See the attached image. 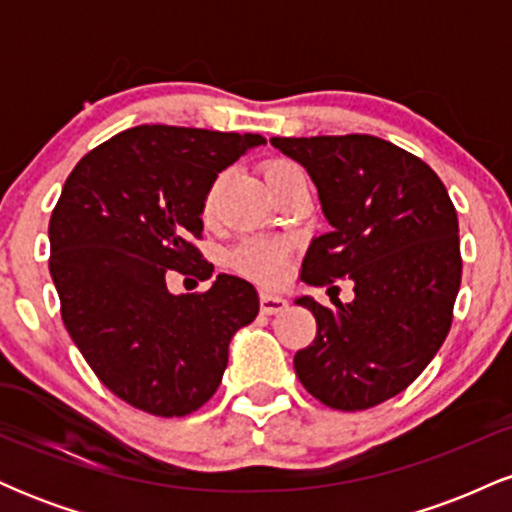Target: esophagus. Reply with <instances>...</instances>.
<instances>
[{"label": "esophagus", "mask_w": 512, "mask_h": 512, "mask_svg": "<svg viewBox=\"0 0 512 512\" xmlns=\"http://www.w3.org/2000/svg\"><path fill=\"white\" fill-rule=\"evenodd\" d=\"M289 305V301H286L284 296H276V293H269V291H262L260 293V308L264 315H276L281 313V310Z\"/></svg>", "instance_id": "1"}]
</instances>
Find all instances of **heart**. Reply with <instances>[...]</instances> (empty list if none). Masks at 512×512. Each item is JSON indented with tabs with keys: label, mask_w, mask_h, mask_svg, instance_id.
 I'll return each instance as SVG.
<instances>
[{
	"label": "heart",
	"mask_w": 512,
	"mask_h": 512,
	"mask_svg": "<svg viewBox=\"0 0 512 512\" xmlns=\"http://www.w3.org/2000/svg\"><path fill=\"white\" fill-rule=\"evenodd\" d=\"M296 170L301 168L291 161H269L264 166V180L272 187ZM286 262H289V245L279 238H248L231 252V267L260 284H279L286 274Z\"/></svg>",
	"instance_id": "obj_1"
}]
</instances>
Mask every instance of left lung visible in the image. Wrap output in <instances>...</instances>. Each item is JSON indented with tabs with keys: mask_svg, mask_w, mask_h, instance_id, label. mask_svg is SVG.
I'll return each instance as SVG.
<instances>
[{
	"mask_svg": "<svg viewBox=\"0 0 512 512\" xmlns=\"http://www.w3.org/2000/svg\"><path fill=\"white\" fill-rule=\"evenodd\" d=\"M308 170L330 233L313 238L301 279L354 301L325 308L310 296L317 334L293 356L298 380L322 404L370 409L399 395L438 354L462 279L457 211L421 158L370 137H272Z\"/></svg>",
	"mask_w": 512,
	"mask_h": 512,
	"instance_id": "8db88e82",
	"label": "left lung"
}]
</instances>
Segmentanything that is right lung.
<instances>
[{"label": "right lung", "instance_id": "right-lung-1", "mask_svg": "<svg viewBox=\"0 0 512 512\" xmlns=\"http://www.w3.org/2000/svg\"><path fill=\"white\" fill-rule=\"evenodd\" d=\"M260 134L139 125L76 163L50 216V274L62 320L113 395L187 416L219 387L228 344L260 313L250 281L219 274L204 293L168 291L170 269L209 279L204 202Z\"/></svg>", "mask_w": 512, "mask_h": 512}]
</instances>
